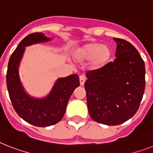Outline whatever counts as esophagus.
I'll return each mask as SVG.
<instances>
[{
    "mask_svg": "<svg viewBox=\"0 0 153 153\" xmlns=\"http://www.w3.org/2000/svg\"><path fill=\"white\" fill-rule=\"evenodd\" d=\"M79 82H80V85H83L84 82H86V77L84 76V75H80L79 76Z\"/></svg>",
    "mask_w": 153,
    "mask_h": 153,
    "instance_id": "1",
    "label": "esophagus"
}]
</instances>
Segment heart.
<instances>
[{
	"label": "heart",
	"instance_id": "obj_1",
	"mask_svg": "<svg viewBox=\"0 0 153 153\" xmlns=\"http://www.w3.org/2000/svg\"><path fill=\"white\" fill-rule=\"evenodd\" d=\"M112 56V50L108 45L98 43H90L79 48L75 53L74 58L79 62L90 61L93 69H100L109 62Z\"/></svg>",
	"mask_w": 153,
	"mask_h": 153
}]
</instances>
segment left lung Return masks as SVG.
I'll use <instances>...</instances> for the list:
<instances>
[{
  "label": "left lung",
  "instance_id": "1",
  "mask_svg": "<svg viewBox=\"0 0 153 153\" xmlns=\"http://www.w3.org/2000/svg\"><path fill=\"white\" fill-rule=\"evenodd\" d=\"M116 56L100 69L86 73V101L94 121L117 126L139 109L145 88V67L137 50L125 39L115 38Z\"/></svg>",
  "mask_w": 153,
  "mask_h": 153
}]
</instances>
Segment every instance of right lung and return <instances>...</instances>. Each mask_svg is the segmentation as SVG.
<instances>
[{
  "mask_svg": "<svg viewBox=\"0 0 153 153\" xmlns=\"http://www.w3.org/2000/svg\"><path fill=\"white\" fill-rule=\"evenodd\" d=\"M48 40L50 39L41 32L27 36L10 56L6 74L8 94L15 111L27 123L39 127L53 126L61 121L70 97L80 85L78 74H71L58 79L50 94L44 99H34L25 93L18 74L19 63L25 47Z\"/></svg>",
  "mask_w": 153,
  "mask_h": 153,
  "instance_id": "right-lung-1",
  "label": "right lung"
}]
</instances>
